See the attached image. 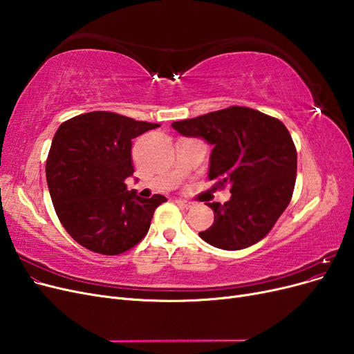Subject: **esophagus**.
I'll return each mask as SVG.
<instances>
[{
  "mask_svg": "<svg viewBox=\"0 0 354 354\" xmlns=\"http://www.w3.org/2000/svg\"><path fill=\"white\" fill-rule=\"evenodd\" d=\"M176 203H177L178 207H181V208H186V209L192 208V203L187 202V201H183V199H176Z\"/></svg>",
  "mask_w": 354,
  "mask_h": 354,
  "instance_id": "34e87169",
  "label": "esophagus"
}]
</instances>
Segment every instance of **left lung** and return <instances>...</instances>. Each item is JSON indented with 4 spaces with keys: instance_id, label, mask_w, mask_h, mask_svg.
<instances>
[{
    "instance_id": "obj_1",
    "label": "left lung",
    "mask_w": 354,
    "mask_h": 354,
    "mask_svg": "<svg viewBox=\"0 0 354 354\" xmlns=\"http://www.w3.org/2000/svg\"><path fill=\"white\" fill-rule=\"evenodd\" d=\"M171 127L212 146L208 178L214 189L230 186L226 203L212 202L214 223L199 236L226 251L261 241L286 209L297 176L291 134L276 118L241 106L211 112Z\"/></svg>"
}]
</instances>
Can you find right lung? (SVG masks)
I'll return each mask as SVG.
<instances>
[{"instance_id": "1", "label": "right lung", "mask_w": 354, "mask_h": 354, "mask_svg": "<svg viewBox=\"0 0 354 354\" xmlns=\"http://www.w3.org/2000/svg\"><path fill=\"white\" fill-rule=\"evenodd\" d=\"M158 127L103 111L59 127L47 158V185L62 226L84 248L116 255L145 238L167 198H140L127 190L125 178L134 173L131 140Z\"/></svg>"}]
</instances>
